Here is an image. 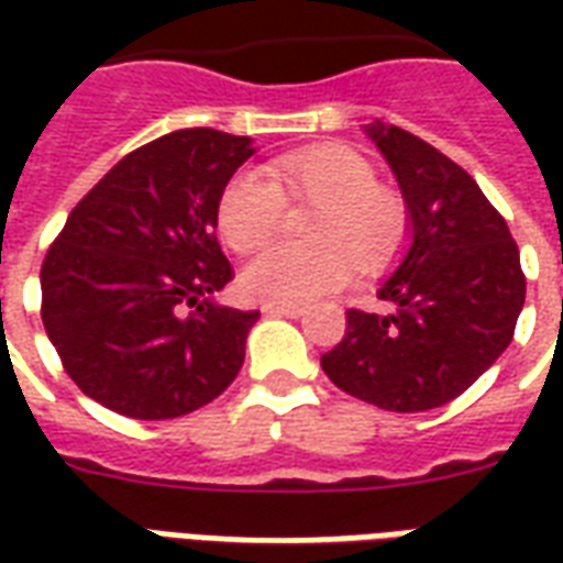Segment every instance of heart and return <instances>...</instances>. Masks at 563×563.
I'll return each instance as SVG.
<instances>
[{"mask_svg":"<svg viewBox=\"0 0 563 563\" xmlns=\"http://www.w3.org/2000/svg\"><path fill=\"white\" fill-rule=\"evenodd\" d=\"M283 205H277V213ZM271 274L280 280V298L292 310L310 307L329 298L343 280V265L334 250L325 246H310L305 253H292V256H280L271 262Z\"/></svg>","mask_w":563,"mask_h":563,"instance_id":"b5f03b06","label":"heart"}]
</instances>
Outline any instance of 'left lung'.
<instances>
[{
    "instance_id": "1",
    "label": "left lung",
    "mask_w": 563,
    "mask_h": 563,
    "mask_svg": "<svg viewBox=\"0 0 563 563\" xmlns=\"http://www.w3.org/2000/svg\"><path fill=\"white\" fill-rule=\"evenodd\" d=\"M253 153L241 135L177 129L117 162L68 213L42 265V322L87 398L162 422L232 386L258 313L222 305L232 265L213 229Z\"/></svg>"
}]
</instances>
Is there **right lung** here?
Listing matches in <instances>:
<instances>
[{
    "mask_svg": "<svg viewBox=\"0 0 563 563\" xmlns=\"http://www.w3.org/2000/svg\"><path fill=\"white\" fill-rule=\"evenodd\" d=\"M407 208V253L377 307L350 310L322 355L329 379L379 410L422 413L455 401L507 350L525 307L519 250L467 174L410 132L371 123Z\"/></svg>",
    "mask_w": 563,
    "mask_h": 563,
    "instance_id": "right-lung-1",
    "label": "right lung"
}]
</instances>
